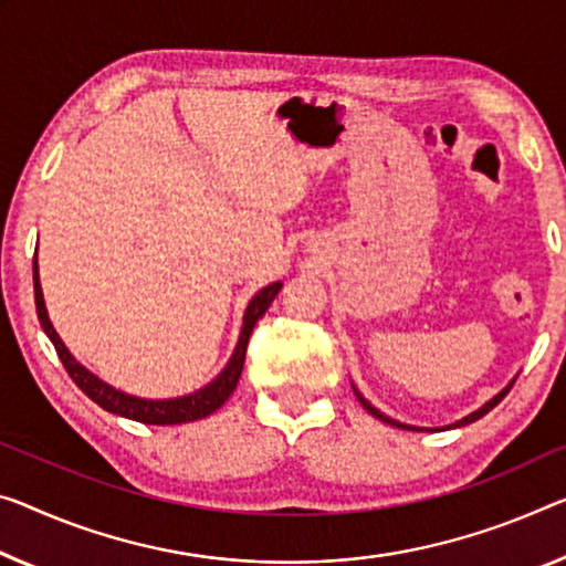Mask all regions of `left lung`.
I'll return each mask as SVG.
<instances>
[{
	"label": "left lung",
	"mask_w": 566,
	"mask_h": 566,
	"mask_svg": "<svg viewBox=\"0 0 566 566\" xmlns=\"http://www.w3.org/2000/svg\"><path fill=\"white\" fill-rule=\"evenodd\" d=\"M511 387H514V381H511V385H509L506 389H503V392H499V395H495L493 399H489V402H485V405L481 407V410H475L473 415H468V417H463V420H460V422H455V424H453V428H463V424H471V422H475V420H481V417H483L485 412H491V410H493V407H495V405H499V402H501V399L509 395V389H511ZM354 392H356V389H354ZM356 397H359V402L364 405V410H367L369 415H374V417H377V420H381V422H389V424H395V428L415 430V428H410V424H402V422H397V420H392V417H387L385 412H379V410H377V407H371V405L367 402V399H364V397H361L359 392H356Z\"/></svg>",
	"instance_id": "8db88e82"
}]
</instances>
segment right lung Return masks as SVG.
Listing matches in <instances>:
<instances>
[{
  "label": "right lung",
  "instance_id": "right-lung-1",
  "mask_svg": "<svg viewBox=\"0 0 566 566\" xmlns=\"http://www.w3.org/2000/svg\"><path fill=\"white\" fill-rule=\"evenodd\" d=\"M32 277H34V306H38V318H40L42 328H45V334L50 336L52 346H55V352L60 356V361H63L65 371L71 374V379L93 399L95 405L103 407V410L120 415V417H128V420L144 422V424H181V422L202 420V417L212 415L217 407H222L224 399H228L234 392V387H238L242 364H245L250 334H253L258 318H263V313L268 311V306H271L277 291H281V285H283V283L268 285V289L260 291L255 298L250 301V306L245 311V321H242V334H240L238 349H234L232 359L228 361V367L222 369L220 377L210 381L205 389H199V392L187 395V397L142 399V397L118 392V389H113L111 385H106V381H101L95 374L85 369L83 364H77L73 359V354L65 349V344L60 342L57 332L52 328L50 318H48L45 298H42L40 277H38V258H34V263H32Z\"/></svg>",
  "mask_w": 566,
  "mask_h": 566
}]
</instances>
